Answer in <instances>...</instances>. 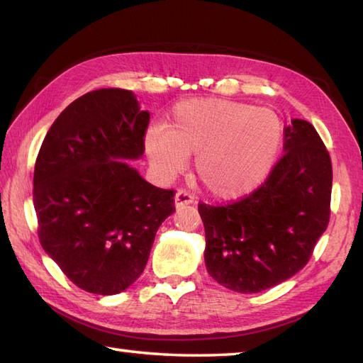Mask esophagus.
Instances as JSON below:
<instances>
[{"label":"esophagus","instance_id":"34e87169","mask_svg":"<svg viewBox=\"0 0 363 363\" xmlns=\"http://www.w3.org/2000/svg\"><path fill=\"white\" fill-rule=\"evenodd\" d=\"M191 203H194V196H191L189 191H186V190H179L174 195V206H176V208H182V206L191 204Z\"/></svg>","mask_w":363,"mask_h":363}]
</instances>
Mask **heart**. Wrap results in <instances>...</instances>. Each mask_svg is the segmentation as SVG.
Segmentation results:
<instances>
[{"label":"heart","mask_w":363,"mask_h":363,"mask_svg":"<svg viewBox=\"0 0 363 363\" xmlns=\"http://www.w3.org/2000/svg\"><path fill=\"white\" fill-rule=\"evenodd\" d=\"M279 116L266 108L191 99L177 104L163 130H149L145 149L152 168L173 177L195 157V173L206 190L233 200L257 189L271 173L281 146Z\"/></svg>","instance_id":"b5f03b06"}]
</instances>
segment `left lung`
Listing matches in <instances>:
<instances>
[{
    "label": "left lung",
    "instance_id": "8db88e82",
    "mask_svg": "<svg viewBox=\"0 0 363 363\" xmlns=\"http://www.w3.org/2000/svg\"><path fill=\"white\" fill-rule=\"evenodd\" d=\"M283 157L238 203L200 204L204 262L220 285L242 294L280 285L307 264L329 225L332 163L315 127L293 119Z\"/></svg>",
    "mask_w": 363,
    "mask_h": 363
}]
</instances>
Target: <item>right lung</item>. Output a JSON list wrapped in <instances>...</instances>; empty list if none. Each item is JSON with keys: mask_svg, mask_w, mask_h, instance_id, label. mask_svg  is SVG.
Instances as JSON below:
<instances>
[{"mask_svg": "<svg viewBox=\"0 0 363 363\" xmlns=\"http://www.w3.org/2000/svg\"><path fill=\"white\" fill-rule=\"evenodd\" d=\"M149 111L132 91L78 97L47 132L34 167L39 240L67 279L113 296L143 274L174 190L154 187L127 160L145 152Z\"/></svg>", "mask_w": 363, "mask_h": 363, "instance_id": "1", "label": "right lung"}]
</instances>
